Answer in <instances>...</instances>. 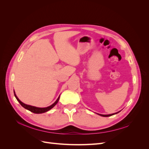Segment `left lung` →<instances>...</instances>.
Here are the masks:
<instances>
[{"instance_id":"obj_1","label":"left lung","mask_w":149,"mask_h":149,"mask_svg":"<svg viewBox=\"0 0 149 149\" xmlns=\"http://www.w3.org/2000/svg\"><path fill=\"white\" fill-rule=\"evenodd\" d=\"M118 112H116V113H114V114H109V115H103V114H98L101 116H103V117H109V116H112V115H114V114H117V113H118Z\"/></svg>"}]
</instances>
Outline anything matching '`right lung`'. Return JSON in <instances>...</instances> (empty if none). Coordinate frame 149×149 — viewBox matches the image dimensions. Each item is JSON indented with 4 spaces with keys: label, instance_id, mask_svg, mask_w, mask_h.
I'll list each match as a JSON object with an SVG mask.
<instances>
[{
    "label": "right lung",
    "instance_id": "right-lung-1",
    "mask_svg": "<svg viewBox=\"0 0 149 149\" xmlns=\"http://www.w3.org/2000/svg\"><path fill=\"white\" fill-rule=\"evenodd\" d=\"M14 95H15V97L17 99V100L19 102V103L20 104L21 106L22 107H24L25 109H27V110H29V111H30L31 112H33V113H35V114H42V113H44V112H47V111H48L49 110H50L51 109H52V108L56 104L57 102H58V100H59V99H60V96H59V97H58V98L57 99V100H56V101L55 102H54L53 104H52L51 106H49L47 107L41 108V107H35V106L25 104L23 103V102H21L19 100V99L18 98L17 96H16L15 92H14Z\"/></svg>",
    "mask_w": 149,
    "mask_h": 149
}]
</instances>
